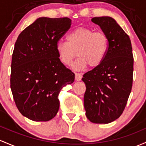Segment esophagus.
<instances>
[{"mask_svg": "<svg viewBox=\"0 0 146 146\" xmlns=\"http://www.w3.org/2000/svg\"><path fill=\"white\" fill-rule=\"evenodd\" d=\"M82 77H83V76H82V74L81 73H75V80H76V81H81Z\"/></svg>", "mask_w": 146, "mask_h": 146, "instance_id": "esophagus-1", "label": "esophagus"}]
</instances>
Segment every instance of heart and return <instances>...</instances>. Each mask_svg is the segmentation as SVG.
Wrapping results in <instances>:
<instances>
[{
  "mask_svg": "<svg viewBox=\"0 0 146 146\" xmlns=\"http://www.w3.org/2000/svg\"><path fill=\"white\" fill-rule=\"evenodd\" d=\"M67 42L56 44V52L60 61L65 65L74 63L76 70H82L88 65L95 68L103 63L108 53L109 38L104 32H94L86 27H80L72 31L67 36Z\"/></svg>",
  "mask_w": 146,
  "mask_h": 146,
  "instance_id": "1",
  "label": "heart"
}]
</instances>
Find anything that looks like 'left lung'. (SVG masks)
I'll return each mask as SVG.
<instances>
[{"instance_id":"1","label":"left lung","mask_w":146,"mask_h":146,"mask_svg":"<svg viewBox=\"0 0 146 146\" xmlns=\"http://www.w3.org/2000/svg\"><path fill=\"white\" fill-rule=\"evenodd\" d=\"M109 38L103 63L82 78L86 86L84 108L86 117L94 123H109L122 114L132 90L134 58L129 36L108 16L94 17Z\"/></svg>"}]
</instances>
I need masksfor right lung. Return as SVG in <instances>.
<instances>
[{"label": "right lung", "mask_w": 146, "mask_h": 146, "mask_svg": "<svg viewBox=\"0 0 146 146\" xmlns=\"http://www.w3.org/2000/svg\"><path fill=\"white\" fill-rule=\"evenodd\" d=\"M68 17H41L21 32L11 64L10 88L16 107L34 121H47L59 109L60 90L74 81L61 63L56 44L70 29Z\"/></svg>", "instance_id": "add662e5"}]
</instances>
